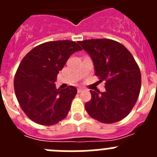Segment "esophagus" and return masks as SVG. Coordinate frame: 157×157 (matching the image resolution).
Listing matches in <instances>:
<instances>
[{
	"mask_svg": "<svg viewBox=\"0 0 157 157\" xmlns=\"http://www.w3.org/2000/svg\"><path fill=\"white\" fill-rule=\"evenodd\" d=\"M83 90H84V89L78 88V93H81V92H82Z\"/></svg>",
	"mask_w": 157,
	"mask_h": 157,
	"instance_id": "1",
	"label": "esophagus"
}]
</instances>
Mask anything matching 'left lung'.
Returning a JSON list of instances; mask_svg holds the SVG:
<instances>
[{
    "label": "left lung",
    "mask_w": 157,
    "mask_h": 157,
    "mask_svg": "<svg viewBox=\"0 0 157 157\" xmlns=\"http://www.w3.org/2000/svg\"><path fill=\"white\" fill-rule=\"evenodd\" d=\"M78 44L92 59L96 75L105 81V92L90 90L86 110L101 123L120 121L132 110L139 96L141 77L138 64L128 49L113 40H85Z\"/></svg>",
    "instance_id": "obj_1"
}]
</instances>
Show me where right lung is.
<instances>
[{
  "label": "right lung",
  "instance_id": "right-lung-1",
  "mask_svg": "<svg viewBox=\"0 0 157 157\" xmlns=\"http://www.w3.org/2000/svg\"><path fill=\"white\" fill-rule=\"evenodd\" d=\"M81 50L75 41H48L36 46L22 59L14 89L21 109L32 121L49 126L66 117L77 89L70 86L57 90L55 82L71 55Z\"/></svg>",
  "mask_w": 157,
  "mask_h": 157
}]
</instances>
